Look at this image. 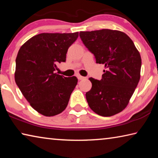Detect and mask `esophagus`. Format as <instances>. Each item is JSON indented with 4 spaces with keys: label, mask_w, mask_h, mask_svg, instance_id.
<instances>
[{
    "label": "esophagus",
    "mask_w": 158,
    "mask_h": 158,
    "mask_svg": "<svg viewBox=\"0 0 158 158\" xmlns=\"http://www.w3.org/2000/svg\"><path fill=\"white\" fill-rule=\"evenodd\" d=\"M77 78H78V79H79V80H83V79H85V77H82V76H81V75H77Z\"/></svg>",
    "instance_id": "34e87169"
}]
</instances>
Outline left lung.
Listing matches in <instances>:
<instances>
[{"mask_svg": "<svg viewBox=\"0 0 158 158\" xmlns=\"http://www.w3.org/2000/svg\"><path fill=\"white\" fill-rule=\"evenodd\" d=\"M79 36L96 63L106 68L100 80L89 79L92 88L85 93L89 106L100 116H114L126 107L139 81L140 53L132 40L119 31H81Z\"/></svg>", "mask_w": 158, "mask_h": 158, "instance_id": "obj_1", "label": "left lung"}]
</instances>
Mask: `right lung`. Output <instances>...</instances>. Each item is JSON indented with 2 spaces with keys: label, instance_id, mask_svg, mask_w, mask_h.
Instances as JSON below:
<instances>
[{
  "label": "right lung",
  "instance_id": "obj_1",
  "mask_svg": "<svg viewBox=\"0 0 158 158\" xmlns=\"http://www.w3.org/2000/svg\"><path fill=\"white\" fill-rule=\"evenodd\" d=\"M79 33H40L25 42L16 58L15 82L31 106L45 116L60 114L77 84L76 77L54 73L65 62L68 48Z\"/></svg>",
  "mask_w": 158,
  "mask_h": 158
}]
</instances>
